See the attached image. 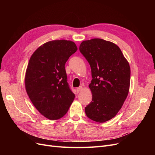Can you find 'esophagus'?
I'll return each instance as SVG.
<instances>
[{
  "mask_svg": "<svg viewBox=\"0 0 155 155\" xmlns=\"http://www.w3.org/2000/svg\"><path fill=\"white\" fill-rule=\"evenodd\" d=\"M82 87H78L77 88V92H80L81 91H82Z\"/></svg>",
  "mask_w": 155,
  "mask_h": 155,
  "instance_id": "1",
  "label": "esophagus"
}]
</instances>
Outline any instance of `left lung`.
<instances>
[{
    "instance_id": "8db88e82",
    "label": "left lung",
    "mask_w": 155,
    "mask_h": 155,
    "mask_svg": "<svg viewBox=\"0 0 155 155\" xmlns=\"http://www.w3.org/2000/svg\"><path fill=\"white\" fill-rule=\"evenodd\" d=\"M79 50L90 64L92 77L88 85L92 101L85 114L94 121L104 123L116 116L128 95L129 64L118 46L102 39L84 41Z\"/></svg>"
}]
</instances>
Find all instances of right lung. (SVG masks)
Segmentation results:
<instances>
[{"mask_svg":"<svg viewBox=\"0 0 155 155\" xmlns=\"http://www.w3.org/2000/svg\"><path fill=\"white\" fill-rule=\"evenodd\" d=\"M77 50L71 41L54 40L39 46L31 56L25 75L26 90L34 106L48 119L63 117L75 99L64 65Z\"/></svg>","mask_w":155,"mask_h":155,"instance_id":"right-lung-1","label":"right lung"}]
</instances>
